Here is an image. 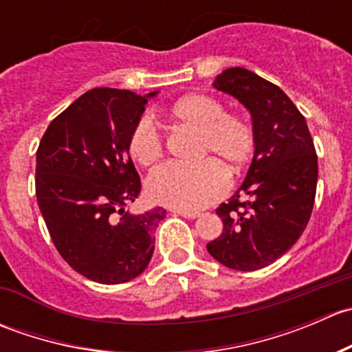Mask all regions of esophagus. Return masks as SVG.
I'll use <instances>...</instances> for the list:
<instances>
[{
  "label": "esophagus",
  "instance_id": "obj_1",
  "mask_svg": "<svg viewBox=\"0 0 352 352\" xmlns=\"http://www.w3.org/2000/svg\"><path fill=\"white\" fill-rule=\"evenodd\" d=\"M173 214H179V216H182V218H187V219L199 218L197 211H182V209H173Z\"/></svg>",
  "mask_w": 352,
  "mask_h": 352
}]
</instances>
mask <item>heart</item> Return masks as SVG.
Instances as JSON below:
<instances>
[{
  "mask_svg": "<svg viewBox=\"0 0 352 352\" xmlns=\"http://www.w3.org/2000/svg\"><path fill=\"white\" fill-rule=\"evenodd\" d=\"M170 116L201 133V158H206L196 165L165 163L158 166L148 179V196L168 208L196 211L225 196L228 175L221 164L232 172H240L255 153L257 134L247 117L226 112L223 102L206 94H190L180 98L170 110ZM127 150L134 162L144 166L163 155V136L150 116H143L134 124Z\"/></svg>",
  "mask_w": 352,
  "mask_h": 352,
  "instance_id": "obj_1",
  "label": "heart"
}]
</instances>
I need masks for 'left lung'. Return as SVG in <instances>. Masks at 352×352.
<instances>
[{
    "mask_svg": "<svg viewBox=\"0 0 352 352\" xmlns=\"http://www.w3.org/2000/svg\"><path fill=\"white\" fill-rule=\"evenodd\" d=\"M214 88L250 110L257 146L240 190L216 209L223 233L206 247L226 267L257 271L286 254L307 228L317 192V151L303 113L274 83L228 67Z\"/></svg>",
    "mask_w": 352,
    "mask_h": 352,
    "instance_id": "obj_1",
    "label": "left lung"
}]
</instances>
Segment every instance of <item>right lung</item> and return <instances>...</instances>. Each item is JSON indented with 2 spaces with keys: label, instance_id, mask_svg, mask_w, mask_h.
I'll return each instance as SVG.
<instances>
[{
  "label": "right lung",
  "instance_id": "1",
  "mask_svg": "<svg viewBox=\"0 0 352 352\" xmlns=\"http://www.w3.org/2000/svg\"><path fill=\"white\" fill-rule=\"evenodd\" d=\"M150 95L94 88L63 110L37 148L35 196L59 255L85 278L120 285L153 255L165 209L131 214L141 179L127 150Z\"/></svg>",
  "mask_w": 352,
  "mask_h": 352
}]
</instances>
